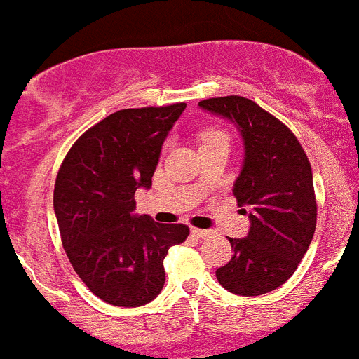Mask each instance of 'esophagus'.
<instances>
[{"label":"esophagus","instance_id":"esophagus-1","mask_svg":"<svg viewBox=\"0 0 359 359\" xmlns=\"http://www.w3.org/2000/svg\"><path fill=\"white\" fill-rule=\"evenodd\" d=\"M190 233L194 237H199V239H205V237L212 236L210 230H201V228H190Z\"/></svg>","mask_w":359,"mask_h":359}]
</instances>
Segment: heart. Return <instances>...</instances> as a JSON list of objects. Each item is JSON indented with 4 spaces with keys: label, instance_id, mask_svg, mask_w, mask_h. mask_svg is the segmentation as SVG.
<instances>
[{
    "label": "heart",
    "instance_id": "1",
    "mask_svg": "<svg viewBox=\"0 0 359 359\" xmlns=\"http://www.w3.org/2000/svg\"><path fill=\"white\" fill-rule=\"evenodd\" d=\"M217 135H221V133H217V131H207V133H205V135H203V138H210V136H217Z\"/></svg>",
    "mask_w": 359,
    "mask_h": 359
}]
</instances>
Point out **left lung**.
I'll return each mask as SVG.
<instances>
[{"instance_id": "obj_1", "label": "left lung", "mask_w": 359, "mask_h": 359, "mask_svg": "<svg viewBox=\"0 0 359 359\" xmlns=\"http://www.w3.org/2000/svg\"><path fill=\"white\" fill-rule=\"evenodd\" d=\"M199 107L233 123L244 147L233 194L250 230L243 239L228 237L233 257L215 277L241 297L269 293L294 273L313 241L316 201L309 160L297 136L250 98H207Z\"/></svg>"}]
</instances>
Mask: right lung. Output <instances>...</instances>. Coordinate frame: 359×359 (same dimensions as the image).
<instances>
[{
    "label": "right lung",
    "instance_id": "1",
    "mask_svg": "<svg viewBox=\"0 0 359 359\" xmlns=\"http://www.w3.org/2000/svg\"><path fill=\"white\" fill-rule=\"evenodd\" d=\"M185 107L116 111L73 144L57 174L53 208L66 255L111 306L154 300L165 284V255L189 236L185 224L135 214V192L151 189L161 145Z\"/></svg>",
    "mask_w": 359,
    "mask_h": 359
}]
</instances>
